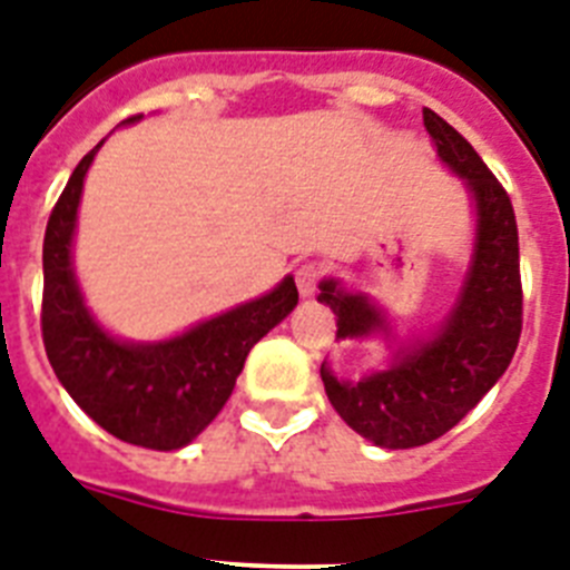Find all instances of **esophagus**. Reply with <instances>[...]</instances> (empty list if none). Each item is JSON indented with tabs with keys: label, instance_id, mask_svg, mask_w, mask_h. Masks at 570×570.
<instances>
[{
	"label": "esophagus",
	"instance_id": "obj_1",
	"mask_svg": "<svg viewBox=\"0 0 570 570\" xmlns=\"http://www.w3.org/2000/svg\"><path fill=\"white\" fill-rule=\"evenodd\" d=\"M320 274H322V271L316 268L314 262H305V265H299V271H296V288H299L302 296H314L316 294V285H320Z\"/></svg>",
	"mask_w": 570,
	"mask_h": 570
}]
</instances>
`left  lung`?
Returning <instances> with one entry per match:
<instances>
[{"label": "left lung", "instance_id": "obj_1", "mask_svg": "<svg viewBox=\"0 0 570 570\" xmlns=\"http://www.w3.org/2000/svg\"><path fill=\"white\" fill-rule=\"evenodd\" d=\"M422 122L436 156L462 179L473 208V250L460 294L431 334L396 342L385 311L340 279L320 282L322 305L336 314V340L385 336L394 342L391 365L340 380L328 362L320 374L336 414L380 448H416L456 425L511 365L522 331L520 236L505 188L485 168L465 136L431 108Z\"/></svg>", "mask_w": 570, "mask_h": 570}]
</instances>
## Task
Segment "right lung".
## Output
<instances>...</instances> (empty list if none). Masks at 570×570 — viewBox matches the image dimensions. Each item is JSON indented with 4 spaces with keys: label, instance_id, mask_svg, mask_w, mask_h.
<instances>
[{
    "label": "right lung",
    "instance_id": "1",
    "mask_svg": "<svg viewBox=\"0 0 570 570\" xmlns=\"http://www.w3.org/2000/svg\"><path fill=\"white\" fill-rule=\"evenodd\" d=\"M139 119L130 116L122 125ZM102 142L70 174L45 230V351L65 391L108 434L150 451H179L216 420L250 347L296 308L299 294L294 276H285L268 294L168 340L130 342L105 331L73 271L79 199Z\"/></svg>",
    "mask_w": 570,
    "mask_h": 570
}]
</instances>
